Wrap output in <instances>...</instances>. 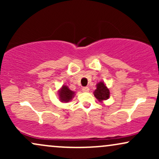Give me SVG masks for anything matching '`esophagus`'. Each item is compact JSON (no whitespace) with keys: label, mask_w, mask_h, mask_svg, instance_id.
<instances>
[{"label":"esophagus","mask_w":159,"mask_h":159,"mask_svg":"<svg viewBox=\"0 0 159 159\" xmlns=\"http://www.w3.org/2000/svg\"><path fill=\"white\" fill-rule=\"evenodd\" d=\"M82 90H83V92H89V90H90V88H89L88 87H84L83 88H82Z\"/></svg>","instance_id":"1"}]
</instances>
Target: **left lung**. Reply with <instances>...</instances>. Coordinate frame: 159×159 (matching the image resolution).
I'll use <instances>...</instances> for the list:
<instances>
[{
  "label": "left lung",
  "instance_id": "obj_1",
  "mask_svg": "<svg viewBox=\"0 0 159 159\" xmlns=\"http://www.w3.org/2000/svg\"><path fill=\"white\" fill-rule=\"evenodd\" d=\"M94 96L99 102L107 100L110 97V91L104 84V82L101 81L97 84L96 89L94 91Z\"/></svg>",
  "mask_w": 159,
  "mask_h": 159
}]
</instances>
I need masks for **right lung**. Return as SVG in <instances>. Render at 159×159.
<instances>
[{
  "label": "right lung",
  "instance_id": "add662e5",
  "mask_svg": "<svg viewBox=\"0 0 159 159\" xmlns=\"http://www.w3.org/2000/svg\"><path fill=\"white\" fill-rule=\"evenodd\" d=\"M75 96V92L70 90L67 86L63 85L59 90V98L62 102H68Z\"/></svg>",
  "mask_w": 159,
  "mask_h": 159
}]
</instances>
